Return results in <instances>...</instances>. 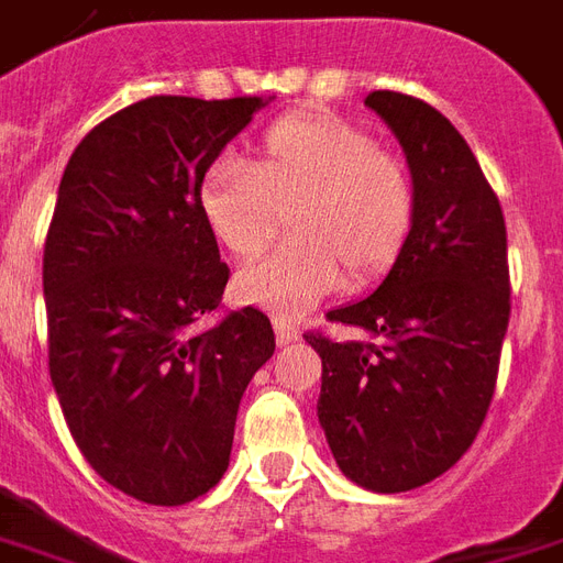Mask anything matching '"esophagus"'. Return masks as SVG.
I'll use <instances>...</instances> for the list:
<instances>
[{"label":"esophagus","mask_w":563,"mask_h":563,"mask_svg":"<svg viewBox=\"0 0 563 563\" xmlns=\"http://www.w3.org/2000/svg\"><path fill=\"white\" fill-rule=\"evenodd\" d=\"M273 327H276L278 344H290V341H297L299 338V327L290 320V317H276V320H273Z\"/></svg>","instance_id":"obj_1"}]
</instances>
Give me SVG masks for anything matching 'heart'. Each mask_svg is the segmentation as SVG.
Segmentation results:
<instances>
[{
  "mask_svg": "<svg viewBox=\"0 0 563 563\" xmlns=\"http://www.w3.org/2000/svg\"><path fill=\"white\" fill-rule=\"evenodd\" d=\"M416 177L377 147L365 126L338 115H285L249 163L222 156L201 180V213L236 257L264 252L290 222L294 240L240 269L236 297L278 317L302 314L346 278L386 276L416 225Z\"/></svg>",
  "mask_w": 563,
  "mask_h": 563,
  "instance_id": "b5f03b06",
  "label": "heart"
}]
</instances>
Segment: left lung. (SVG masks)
Wrapping results in <instances>:
<instances>
[{
  "label": "left lung",
  "instance_id": "1",
  "mask_svg": "<svg viewBox=\"0 0 563 563\" xmlns=\"http://www.w3.org/2000/svg\"><path fill=\"white\" fill-rule=\"evenodd\" d=\"M365 103L407 154L416 225L383 285L327 314L371 338L311 329L306 341L323 358L317 418L341 472L374 493H407L454 466L487 418L510 320L507 231L442 112L400 91H371Z\"/></svg>",
  "mask_w": 563,
  "mask_h": 563
}]
</instances>
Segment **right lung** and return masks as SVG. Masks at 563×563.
I'll use <instances>...</instances> for the list:
<instances>
[{"label": "right lung", "mask_w": 563, "mask_h": 563, "mask_svg": "<svg viewBox=\"0 0 563 563\" xmlns=\"http://www.w3.org/2000/svg\"><path fill=\"white\" fill-rule=\"evenodd\" d=\"M261 106L139 100L76 145L58 184L44 243L49 377L82 457L147 505L217 487L240 397L276 350L261 308L196 329L231 276L201 180Z\"/></svg>", "instance_id": "right-lung-1"}]
</instances>
